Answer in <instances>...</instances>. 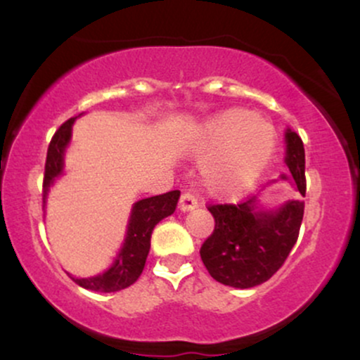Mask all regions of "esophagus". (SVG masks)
<instances>
[{"label": "esophagus", "mask_w": 360, "mask_h": 360, "mask_svg": "<svg viewBox=\"0 0 360 360\" xmlns=\"http://www.w3.org/2000/svg\"><path fill=\"white\" fill-rule=\"evenodd\" d=\"M198 206V201L196 198L193 196V194L189 193H183L181 194L179 198V210L181 212H191V210H194Z\"/></svg>", "instance_id": "esophagus-1"}]
</instances>
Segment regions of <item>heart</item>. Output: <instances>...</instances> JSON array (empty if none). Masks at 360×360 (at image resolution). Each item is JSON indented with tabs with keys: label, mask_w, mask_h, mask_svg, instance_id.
<instances>
[{
	"label": "heart",
	"mask_w": 360,
	"mask_h": 360,
	"mask_svg": "<svg viewBox=\"0 0 360 360\" xmlns=\"http://www.w3.org/2000/svg\"><path fill=\"white\" fill-rule=\"evenodd\" d=\"M274 148V127L242 108L214 115L201 125L193 142V150L205 155L201 183L221 200H237L250 191L269 166Z\"/></svg>",
	"instance_id": "heart-1"
}]
</instances>
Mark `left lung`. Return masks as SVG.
I'll return each instance as SVG.
<instances>
[{"label": "left lung", "mask_w": 360, "mask_h": 360, "mask_svg": "<svg viewBox=\"0 0 360 360\" xmlns=\"http://www.w3.org/2000/svg\"><path fill=\"white\" fill-rule=\"evenodd\" d=\"M286 181L296 194L304 196V147L300 135L284 131ZM278 183V181H274ZM213 233L206 238L200 254L210 276L225 286L249 289L266 283L284 264L298 240L304 201L288 200L279 206H264L259 196L240 205H213Z\"/></svg>", "instance_id": "1"}]
</instances>
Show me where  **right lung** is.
I'll list each match as a JSON object with an SVG mask.
<instances>
[{
	"label": "right lung",
	"instance_id": "1",
	"mask_svg": "<svg viewBox=\"0 0 360 360\" xmlns=\"http://www.w3.org/2000/svg\"><path fill=\"white\" fill-rule=\"evenodd\" d=\"M74 122L76 118H69L56 131L51 140V146H49L44 176V210L47 206V196L53 183L64 174V157L72 139ZM179 196V191H169L166 194H159V196L143 198L134 203L130 217H128L125 238H123L111 266L91 278H74L68 272L74 283L79 284L81 288L89 289V291L100 292H115L131 286L140 278L143 266H146L148 250H150L152 230L160 220L174 213Z\"/></svg>",
	"mask_w": 360,
	"mask_h": 360
}]
</instances>
